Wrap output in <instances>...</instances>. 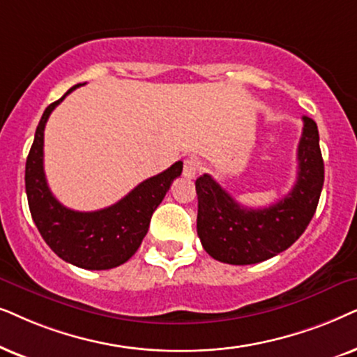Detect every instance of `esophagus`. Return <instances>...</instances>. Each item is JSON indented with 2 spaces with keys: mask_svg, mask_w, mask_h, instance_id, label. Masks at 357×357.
I'll return each instance as SVG.
<instances>
[{
  "mask_svg": "<svg viewBox=\"0 0 357 357\" xmlns=\"http://www.w3.org/2000/svg\"><path fill=\"white\" fill-rule=\"evenodd\" d=\"M202 165L201 161H199L197 158H188L186 161H184V176H188V178H194L199 171H201Z\"/></svg>",
  "mask_w": 357,
  "mask_h": 357,
  "instance_id": "34e87169",
  "label": "esophagus"
}]
</instances>
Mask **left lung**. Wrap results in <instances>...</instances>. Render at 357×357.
I'll return each mask as SVG.
<instances>
[{"label":"left lung","mask_w":357,"mask_h":357,"mask_svg":"<svg viewBox=\"0 0 357 357\" xmlns=\"http://www.w3.org/2000/svg\"><path fill=\"white\" fill-rule=\"evenodd\" d=\"M297 149V181L279 202L264 208L240 206L211 174L196 181L197 235L213 259L256 264L296 243L317 211L325 166L315 121L303 116Z\"/></svg>","instance_id":"obj_1"}]
</instances>
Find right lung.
<instances>
[{
  "instance_id": "right-lung-1",
  "label": "right lung",
  "mask_w": 357,
  "mask_h": 357,
  "mask_svg": "<svg viewBox=\"0 0 357 357\" xmlns=\"http://www.w3.org/2000/svg\"><path fill=\"white\" fill-rule=\"evenodd\" d=\"M82 84L70 88L42 114L26 161V192L31 215L42 238L66 263L83 269H111L129 261L146 235L151 215L183 171L176 161L163 173L145 179L126 197L101 211L66 208L50 192L44 173V130L52 111Z\"/></svg>"
}]
</instances>
